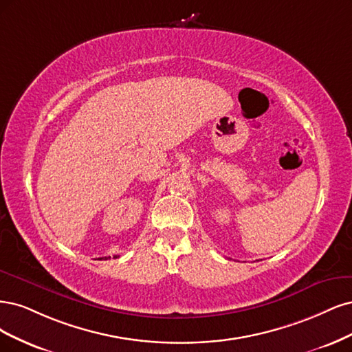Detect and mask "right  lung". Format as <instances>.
<instances>
[{
	"instance_id": "1",
	"label": "right lung",
	"mask_w": 352,
	"mask_h": 352,
	"mask_svg": "<svg viewBox=\"0 0 352 352\" xmlns=\"http://www.w3.org/2000/svg\"><path fill=\"white\" fill-rule=\"evenodd\" d=\"M116 257H120V256H114V258H116ZM105 258H107V257H105Z\"/></svg>"
}]
</instances>
